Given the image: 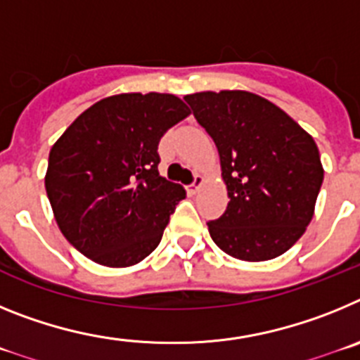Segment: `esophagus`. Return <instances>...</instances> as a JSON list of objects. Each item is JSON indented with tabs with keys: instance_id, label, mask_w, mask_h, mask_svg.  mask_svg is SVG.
Instances as JSON below:
<instances>
[{
	"instance_id": "34e87169",
	"label": "esophagus",
	"mask_w": 360,
	"mask_h": 360,
	"mask_svg": "<svg viewBox=\"0 0 360 360\" xmlns=\"http://www.w3.org/2000/svg\"><path fill=\"white\" fill-rule=\"evenodd\" d=\"M202 186H203V176L202 174H196L195 180H193V184H191V186H187V193H189V195H196Z\"/></svg>"
}]
</instances>
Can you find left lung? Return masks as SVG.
Wrapping results in <instances>:
<instances>
[{
  "label": "left lung",
  "instance_id": "1",
  "mask_svg": "<svg viewBox=\"0 0 360 360\" xmlns=\"http://www.w3.org/2000/svg\"><path fill=\"white\" fill-rule=\"evenodd\" d=\"M184 101L218 148L231 198L224 214L207 224L212 241L243 262L287 252L311 221L323 184L314 139L250 91H200Z\"/></svg>",
  "mask_w": 360,
  "mask_h": 360
}]
</instances>
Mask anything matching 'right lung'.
Instances as JSON below:
<instances>
[{"label":"right lung","instance_id":"1","mask_svg":"<svg viewBox=\"0 0 360 360\" xmlns=\"http://www.w3.org/2000/svg\"><path fill=\"white\" fill-rule=\"evenodd\" d=\"M191 111L171 94H120L82 111L52 146L44 187L66 240L113 269L141 263L186 189L158 173V142Z\"/></svg>","mask_w":360,"mask_h":360}]
</instances>
